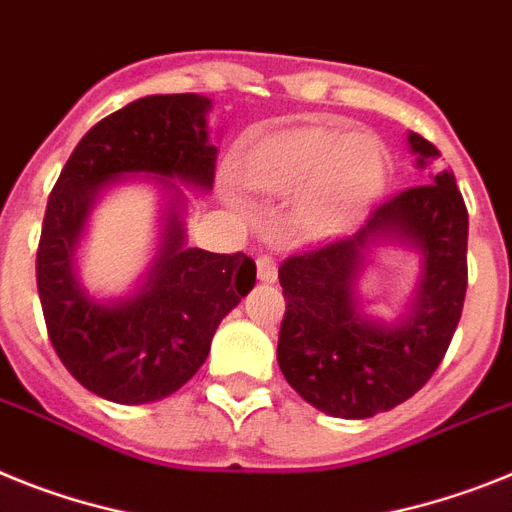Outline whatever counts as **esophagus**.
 I'll list each match as a JSON object with an SVG mask.
<instances>
[{"instance_id":"esophagus-1","label":"esophagus","mask_w":512,"mask_h":512,"mask_svg":"<svg viewBox=\"0 0 512 512\" xmlns=\"http://www.w3.org/2000/svg\"><path fill=\"white\" fill-rule=\"evenodd\" d=\"M278 276V270H276V260L270 255H260L257 257V278L265 283H273L276 281Z\"/></svg>"}]
</instances>
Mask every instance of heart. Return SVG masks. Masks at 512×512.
I'll return each mask as SVG.
<instances>
[{
  "label": "heart",
  "instance_id": "obj_1",
  "mask_svg": "<svg viewBox=\"0 0 512 512\" xmlns=\"http://www.w3.org/2000/svg\"><path fill=\"white\" fill-rule=\"evenodd\" d=\"M385 176V150L369 135L336 127H299L252 150L244 179L255 190L299 197L294 223L304 234H330L369 203Z\"/></svg>",
  "mask_w": 512,
  "mask_h": 512
}]
</instances>
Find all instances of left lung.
<instances>
[{
	"label": "left lung",
	"mask_w": 512,
	"mask_h": 512,
	"mask_svg": "<svg viewBox=\"0 0 512 512\" xmlns=\"http://www.w3.org/2000/svg\"><path fill=\"white\" fill-rule=\"evenodd\" d=\"M409 145L419 166L440 156L422 135ZM375 238H403L423 249L425 276L415 309L395 326L355 309L353 278ZM468 210L453 171L429 174L372 210L351 236L294 252L278 268L286 312L278 367L304 401L338 419H369L409 401L440 367L458 328L468 286Z\"/></svg>",
	"instance_id": "obj_1"
}]
</instances>
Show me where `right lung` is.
I'll return each instance as SVG.
<instances>
[{
    "mask_svg": "<svg viewBox=\"0 0 512 512\" xmlns=\"http://www.w3.org/2000/svg\"><path fill=\"white\" fill-rule=\"evenodd\" d=\"M208 109L195 93L127 103L85 132L49 195L36 252L46 330L70 375L106 401L140 406L176 393L208 359L218 322L255 286V263L244 252L182 247L176 213L137 296L96 302L72 276V249L106 184L156 174L213 187L218 150L208 143Z\"/></svg>",
    "mask_w": 512,
    "mask_h": 512,
    "instance_id": "1",
    "label": "right lung"
}]
</instances>
